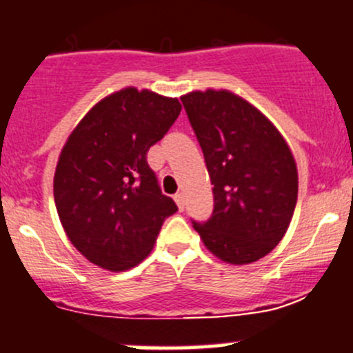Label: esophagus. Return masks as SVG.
I'll use <instances>...</instances> for the list:
<instances>
[{"mask_svg":"<svg viewBox=\"0 0 353 353\" xmlns=\"http://www.w3.org/2000/svg\"><path fill=\"white\" fill-rule=\"evenodd\" d=\"M174 201L177 203V208H179L181 211H183L184 206H186V201H184V194H181V192H179V194L174 196Z\"/></svg>","mask_w":353,"mask_h":353,"instance_id":"obj_1","label":"esophagus"}]
</instances>
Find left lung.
Returning <instances> with one entry per match:
<instances>
[{"instance_id":"left-lung-1","label":"left lung","mask_w":353,"mask_h":353,"mask_svg":"<svg viewBox=\"0 0 353 353\" xmlns=\"http://www.w3.org/2000/svg\"><path fill=\"white\" fill-rule=\"evenodd\" d=\"M181 101L213 184V214L192 226L223 262L259 261L283 240L298 201L291 148L261 111L226 89L192 91Z\"/></svg>"}]
</instances>
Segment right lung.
Segmentation results:
<instances>
[{"mask_svg":"<svg viewBox=\"0 0 353 353\" xmlns=\"http://www.w3.org/2000/svg\"><path fill=\"white\" fill-rule=\"evenodd\" d=\"M179 113L177 98L125 88L92 106L69 135L55 167V208L70 243L92 264L113 272L140 264L177 211L147 152Z\"/></svg>","mask_w":353,"mask_h":353,"instance_id":"add662e5","label":"right lung"}]
</instances>
